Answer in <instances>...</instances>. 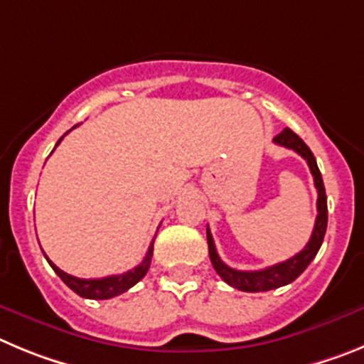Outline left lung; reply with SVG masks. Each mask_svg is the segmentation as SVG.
Returning <instances> with one entry per match:
<instances>
[{
  "mask_svg": "<svg viewBox=\"0 0 364 364\" xmlns=\"http://www.w3.org/2000/svg\"><path fill=\"white\" fill-rule=\"evenodd\" d=\"M274 143L279 146H284V149L294 150V152L299 154L304 161L309 163L310 172H312L314 176V185H316L317 188L316 225H314V232L312 235H310V241L299 254H296L294 257H290V259L283 261V263L274 264V267L252 272L235 270V268H230L228 264L223 263L221 257L218 255V250H215L210 230L206 228V241H208V254H210L212 267L215 268V272H218L219 277H221L225 283L237 288V290H243V292H267V290H274V288H279L288 283H292V281L297 279V277L306 270V267L312 263V259L316 257L317 252H319L321 245H323V239H325L326 234V223H328L326 192L312 150H310L309 146H306V143L290 129H284L283 132L277 134V136L274 137Z\"/></svg>",
  "mask_w": 364,
  "mask_h": 364,
  "instance_id": "1",
  "label": "left lung"
}]
</instances>
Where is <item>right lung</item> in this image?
I'll return each instance as SVG.
<instances>
[{
  "instance_id": "right-lung-1",
  "label": "right lung",
  "mask_w": 364,
  "mask_h": 364,
  "mask_svg": "<svg viewBox=\"0 0 364 364\" xmlns=\"http://www.w3.org/2000/svg\"><path fill=\"white\" fill-rule=\"evenodd\" d=\"M76 127H72V129H76ZM70 130H68V132H70ZM61 139H63V137H61ZM61 139L55 143V146L60 145ZM152 254H154V241L150 243L149 252H146L145 259L141 261V264H137L136 268L125 272V274H119V276L101 277V279H80V277H74V276H70V274H67V272L60 270V268L55 267V264L48 259L47 255H45V257H47V261H48V264L52 267V270H54L55 274L61 277V281H63V283L67 284L70 290H74L77 296L87 297V299H110V297H116V296H119V294L127 292V290H129V288H132L137 281H141L143 277H145V274L149 272V268H150Z\"/></svg>"
}]
</instances>
